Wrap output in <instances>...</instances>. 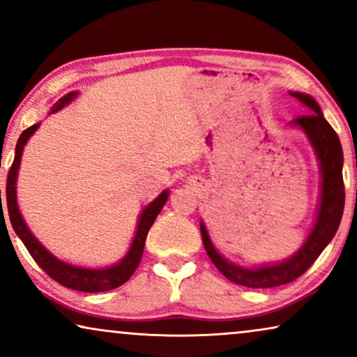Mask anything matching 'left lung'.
<instances>
[{
    "label": "left lung",
    "instance_id": "left-lung-1",
    "mask_svg": "<svg viewBox=\"0 0 357 357\" xmlns=\"http://www.w3.org/2000/svg\"><path fill=\"white\" fill-rule=\"evenodd\" d=\"M292 97L302 102L307 107V114L296 116L292 125L301 126L309 136L312 146H314L317 155L320 160L321 170V199L319 216L314 229H312L309 238L302 245L299 252L289 260L280 263V265L261 266L255 270H245V268L236 266L222 258L213 247L209 236L202 222V238L203 245L206 248L208 257L211 258L214 266L236 284L252 287V289H268V287H278L287 282H292L297 278L304 275L314 261L328 245L331 238L338 231L341 216L344 209V183H343V149L338 135L331 128L328 121L324 119L321 110L312 97L301 94V92H291Z\"/></svg>",
    "mask_w": 357,
    "mask_h": 357
}]
</instances>
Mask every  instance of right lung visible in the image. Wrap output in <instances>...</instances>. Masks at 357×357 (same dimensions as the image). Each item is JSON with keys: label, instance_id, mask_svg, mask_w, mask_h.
I'll use <instances>...</instances> for the list:
<instances>
[{"label": "right lung", "instance_id": "right-lung-1", "mask_svg": "<svg viewBox=\"0 0 357 357\" xmlns=\"http://www.w3.org/2000/svg\"><path fill=\"white\" fill-rule=\"evenodd\" d=\"M76 97V92H70L65 97H61L60 100L53 105L52 112L60 110L61 107H65L68 102H71ZM38 128V125H32L31 128L24 130L22 135L19 136L17 146H16V155L9 167L8 172V182H6V202H8V213H9V221L13 224L14 232L17 234L24 245H26L27 252L31 253L33 260L43 271L47 273L52 280L60 282L61 286L70 287V289L81 291V292H102V291H110L115 289L126 282L133 275L136 268H138L141 257H143L144 250V242L148 237V232L151 226H153L155 218L160 213V209L164 208L165 202L169 198V192L165 190L149 204L148 208H144V211L141 213L138 229H136V236L131 243L130 252L126 253V257L120 263H116L115 266L104 268V270H89V268H79L63 263L52 255L50 252H47L40 242L32 236L29 231L26 222L19 213L17 208V199H16V177H17V169L21 164V155L22 149L26 146L27 139L31 138V135ZM1 214L4 221V213H3V203H1Z\"/></svg>", "mask_w": 357, "mask_h": 357}]
</instances>
